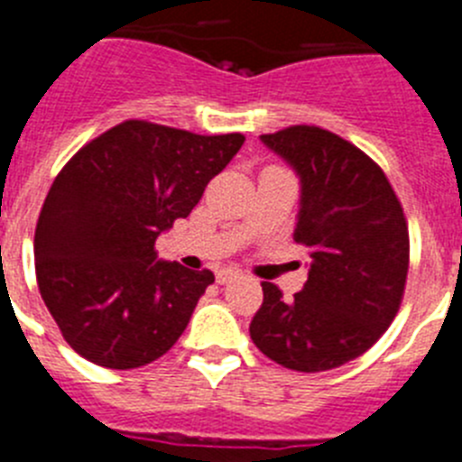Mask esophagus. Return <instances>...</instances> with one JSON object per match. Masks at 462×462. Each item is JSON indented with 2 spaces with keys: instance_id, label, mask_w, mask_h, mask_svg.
Returning <instances> with one entry per match:
<instances>
[{
  "instance_id": "34e87169",
  "label": "esophagus",
  "mask_w": 462,
  "mask_h": 462,
  "mask_svg": "<svg viewBox=\"0 0 462 462\" xmlns=\"http://www.w3.org/2000/svg\"><path fill=\"white\" fill-rule=\"evenodd\" d=\"M235 278H239V269L227 267V269H218V272H216V282H221V285L235 281Z\"/></svg>"
}]
</instances>
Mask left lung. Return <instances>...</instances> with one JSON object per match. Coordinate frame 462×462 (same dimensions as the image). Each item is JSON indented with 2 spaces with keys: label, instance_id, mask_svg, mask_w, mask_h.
Here are the masks:
<instances>
[{
  "label": "left lung",
  "instance_id": "1",
  "mask_svg": "<svg viewBox=\"0 0 462 462\" xmlns=\"http://www.w3.org/2000/svg\"><path fill=\"white\" fill-rule=\"evenodd\" d=\"M301 180L294 241L309 248V281L292 301L262 282L251 338L290 371H331L377 343L401 309L410 235L380 165L319 126L260 135Z\"/></svg>",
  "mask_w": 462,
  "mask_h": 462
}]
</instances>
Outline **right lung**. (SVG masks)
<instances>
[{
  "label": "right lung",
  "mask_w": 462,
  "mask_h": 462,
  "mask_svg": "<svg viewBox=\"0 0 462 462\" xmlns=\"http://www.w3.org/2000/svg\"><path fill=\"white\" fill-rule=\"evenodd\" d=\"M244 140L128 119L61 168L36 223L34 260L41 297L78 355L128 371L184 334L214 273L159 260L153 246Z\"/></svg>",
  "instance_id": "right-lung-1"
}]
</instances>
